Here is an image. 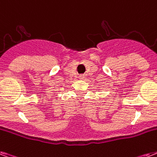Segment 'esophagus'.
<instances>
[{
    "label": "esophagus",
    "instance_id": "34e87169",
    "mask_svg": "<svg viewBox=\"0 0 157 157\" xmlns=\"http://www.w3.org/2000/svg\"><path fill=\"white\" fill-rule=\"evenodd\" d=\"M84 78H85V75L84 74L79 75V79H80V80H84Z\"/></svg>",
    "mask_w": 157,
    "mask_h": 157
}]
</instances>
